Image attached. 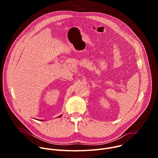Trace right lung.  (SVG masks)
I'll return each instance as SVG.
<instances>
[{"label": "right lung", "mask_w": 158, "mask_h": 158, "mask_svg": "<svg viewBox=\"0 0 158 158\" xmlns=\"http://www.w3.org/2000/svg\"><path fill=\"white\" fill-rule=\"evenodd\" d=\"M62 116V115H60V116H59V117H60V116ZM40 121H42V120H40Z\"/></svg>", "instance_id": "1"}]
</instances>
